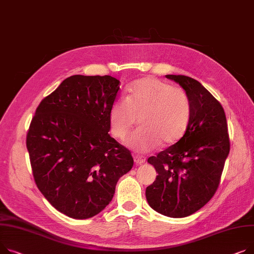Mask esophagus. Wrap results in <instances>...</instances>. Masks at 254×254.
Segmentation results:
<instances>
[{
  "label": "esophagus",
  "mask_w": 254,
  "mask_h": 254,
  "mask_svg": "<svg viewBox=\"0 0 254 254\" xmlns=\"http://www.w3.org/2000/svg\"><path fill=\"white\" fill-rule=\"evenodd\" d=\"M133 160H134V162H136V164H143L146 161V158L141 155H134Z\"/></svg>",
  "instance_id": "esophagus-1"
}]
</instances>
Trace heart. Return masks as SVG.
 <instances>
[{
	"instance_id": "heart-1",
	"label": "heart",
	"mask_w": 254,
	"mask_h": 254,
	"mask_svg": "<svg viewBox=\"0 0 254 254\" xmlns=\"http://www.w3.org/2000/svg\"><path fill=\"white\" fill-rule=\"evenodd\" d=\"M190 115L191 103L185 91L149 76L130 84L127 99L112 104L109 125L113 136L125 140L139 116L141 127L131 134L127 145L138 152H148L161 141L164 145L179 141L188 127Z\"/></svg>"
}]
</instances>
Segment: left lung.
Returning <instances> with one entry per match:
<instances>
[{"label":"left lung","mask_w":254,"mask_h":254,"mask_svg":"<svg viewBox=\"0 0 254 254\" xmlns=\"http://www.w3.org/2000/svg\"><path fill=\"white\" fill-rule=\"evenodd\" d=\"M186 91L191 115L184 136L148 158L158 174L146 189L149 205L170 217H185L203 207L216 192L230 152L221 103L196 79L167 74Z\"/></svg>","instance_id":"1"}]
</instances>
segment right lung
<instances>
[{
	"instance_id": "right-lung-1",
	"label": "right lung",
	"mask_w": 254,
	"mask_h": 254,
	"mask_svg": "<svg viewBox=\"0 0 254 254\" xmlns=\"http://www.w3.org/2000/svg\"><path fill=\"white\" fill-rule=\"evenodd\" d=\"M118 90L120 80L110 75H72L32 117L26 147L33 179L50 204L69 217L102 211L132 167L129 150L108 133Z\"/></svg>"
}]
</instances>
